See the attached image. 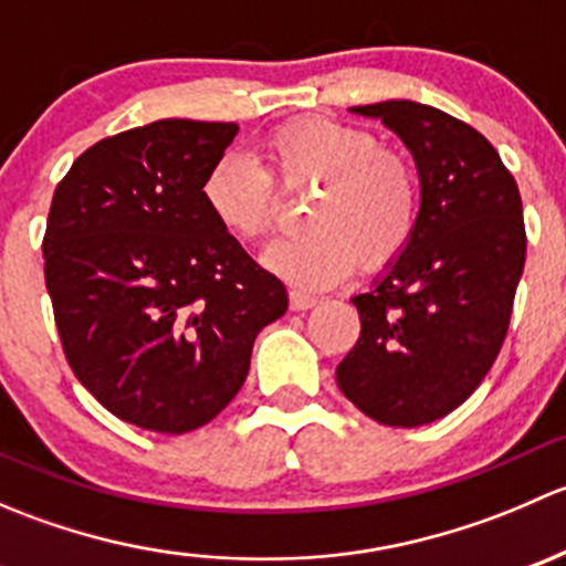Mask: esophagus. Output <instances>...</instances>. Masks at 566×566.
I'll return each mask as SVG.
<instances>
[{
    "mask_svg": "<svg viewBox=\"0 0 566 566\" xmlns=\"http://www.w3.org/2000/svg\"><path fill=\"white\" fill-rule=\"evenodd\" d=\"M317 304L315 295H306L301 290H290V310L293 312H306Z\"/></svg>",
    "mask_w": 566,
    "mask_h": 566,
    "instance_id": "esophagus-1",
    "label": "esophagus"
}]
</instances>
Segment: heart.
I'll return each instance as SVG.
<instances>
[{"instance_id":"obj_1","label":"heart","mask_w":566,"mask_h":566,"mask_svg":"<svg viewBox=\"0 0 566 566\" xmlns=\"http://www.w3.org/2000/svg\"><path fill=\"white\" fill-rule=\"evenodd\" d=\"M260 164L227 153L202 180L210 219L238 241L268 235L279 213V188L317 186L310 232L271 243L268 271L298 290L342 282L358 256L380 271L413 241L419 224V175L408 156L378 145L373 130L336 119L304 117L273 128Z\"/></svg>"}]
</instances>
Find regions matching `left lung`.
Returning a JSON list of instances; mask_svg holds the SVG:
<instances>
[{
  "instance_id": "obj_1",
  "label": "left lung",
  "mask_w": 566,
  "mask_h": 566,
  "mask_svg": "<svg viewBox=\"0 0 566 566\" xmlns=\"http://www.w3.org/2000/svg\"><path fill=\"white\" fill-rule=\"evenodd\" d=\"M353 112L384 119L413 153L421 208L408 249L353 298L361 336L336 384L369 419L421 427L465 402L504 345L526 262L521 191L495 147L441 108Z\"/></svg>"
}]
</instances>
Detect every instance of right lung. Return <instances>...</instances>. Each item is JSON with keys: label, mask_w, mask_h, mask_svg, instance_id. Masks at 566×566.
<instances>
[{"label": "right lung", "mask_w": 566, "mask_h": 566, "mask_svg": "<svg viewBox=\"0 0 566 566\" xmlns=\"http://www.w3.org/2000/svg\"><path fill=\"white\" fill-rule=\"evenodd\" d=\"M235 123L158 119L106 136L56 186L45 287L73 375L128 424L182 436L241 391L287 293L227 235L202 180Z\"/></svg>", "instance_id": "obj_1"}]
</instances>
